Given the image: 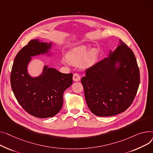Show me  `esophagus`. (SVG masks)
I'll use <instances>...</instances> for the list:
<instances>
[{
	"label": "esophagus",
	"instance_id": "obj_1",
	"mask_svg": "<svg viewBox=\"0 0 153 153\" xmlns=\"http://www.w3.org/2000/svg\"><path fill=\"white\" fill-rule=\"evenodd\" d=\"M80 76L78 74H74L73 76V80L74 82H78V81L80 80Z\"/></svg>",
	"mask_w": 153,
	"mask_h": 153
}]
</instances>
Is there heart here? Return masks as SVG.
Returning <instances> with one entry per match:
<instances>
[{
	"label": "heart",
	"instance_id": "b5f03b06",
	"mask_svg": "<svg viewBox=\"0 0 153 153\" xmlns=\"http://www.w3.org/2000/svg\"><path fill=\"white\" fill-rule=\"evenodd\" d=\"M67 57L71 64L76 65L83 62L85 65H91L94 64L97 58V52L94 49L88 51L87 47L79 46L71 51Z\"/></svg>",
	"mask_w": 153,
	"mask_h": 153
}]
</instances>
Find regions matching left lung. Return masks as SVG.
<instances>
[{
    "instance_id": "obj_1",
    "label": "left lung",
    "mask_w": 153,
    "mask_h": 153,
    "mask_svg": "<svg viewBox=\"0 0 153 153\" xmlns=\"http://www.w3.org/2000/svg\"><path fill=\"white\" fill-rule=\"evenodd\" d=\"M119 44L109 57L88 68L81 80L89 109L97 116H113L126 111L139 87L135 56L121 39Z\"/></svg>"
}]
</instances>
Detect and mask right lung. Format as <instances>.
Returning a JSON list of instances; mask_svg holds the SVG:
<instances>
[{
  "mask_svg": "<svg viewBox=\"0 0 153 153\" xmlns=\"http://www.w3.org/2000/svg\"><path fill=\"white\" fill-rule=\"evenodd\" d=\"M51 42L32 39L16 54L12 68L10 83L16 100L30 115L38 118L56 115L64 102L63 96L73 83L72 74H62L53 68L44 66L38 77H31L27 67L31 57L49 52Z\"/></svg>",
  "mask_w": 153,
  "mask_h": 153,
  "instance_id": "1",
  "label": "right lung"
}]
</instances>
